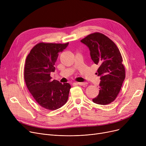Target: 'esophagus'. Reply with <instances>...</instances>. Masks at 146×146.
<instances>
[{"instance_id": "esophagus-1", "label": "esophagus", "mask_w": 146, "mask_h": 146, "mask_svg": "<svg viewBox=\"0 0 146 146\" xmlns=\"http://www.w3.org/2000/svg\"><path fill=\"white\" fill-rule=\"evenodd\" d=\"M76 84L80 85V86H85L86 85L87 83L86 82H76Z\"/></svg>"}]
</instances>
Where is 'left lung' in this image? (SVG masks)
I'll return each instance as SVG.
<instances>
[{"label":"left lung","mask_w":146,"mask_h":146,"mask_svg":"<svg viewBox=\"0 0 146 146\" xmlns=\"http://www.w3.org/2000/svg\"><path fill=\"white\" fill-rule=\"evenodd\" d=\"M90 50L91 59L99 65V92L92 99L94 103L107 105L116 99L125 77L122 58L117 45L105 35L95 33L80 41Z\"/></svg>","instance_id":"left-lung-1"}]
</instances>
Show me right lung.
<instances>
[{"instance_id":"add662e5","label":"right lung","mask_w":146,"mask_h":146,"mask_svg":"<svg viewBox=\"0 0 146 146\" xmlns=\"http://www.w3.org/2000/svg\"><path fill=\"white\" fill-rule=\"evenodd\" d=\"M66 44L41 42L36 44L28 55L24 69L26 85L36 102L43 108L56 110L67 101L71 86L58 80H51V72L58 54L66 48Z\"/></svg>"}]
</instances>
